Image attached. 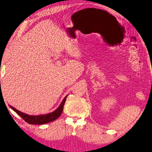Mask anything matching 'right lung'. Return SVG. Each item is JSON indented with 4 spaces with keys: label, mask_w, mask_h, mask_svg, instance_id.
Returning <instances> with one entry per match:
<instances>
[{
    "label": "right lung",
    "mask_w": 152,
    "mask_h": 152,
    "mask_svg": "<svg viewBox=\"0 0 152 152\" xmlns=\"http://www.w3.org/2000/svg\"><path fill=\"white\" fill-rule=\"evenodd\" d=\"M67 96H65V98L63 99L61 104L57 108L56 110H54L52 113L45 114H42V115H36V116H33V115H29V114H25L24 113H22V112L19 111L18 110L16 109L15 108H14L12 106L10 105V108L16 113L18 115L22 117V118L24 120V121L28 122V124H47L48 122H52L55 121L61 115L63 110H64V106L65 104V101H66Z\"/></svg>",
    "instance_id": "1"
}]
</instances>
